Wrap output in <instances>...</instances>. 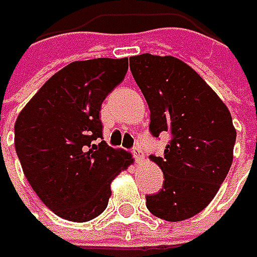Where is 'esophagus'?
<instances>
[{
    "mask_svg": "<svg viewBox=\"0 0 257 257\" xmlns=\"http://www.w3.org/2000/svg\"><path fill=\"white\" fill-rule=\"evenodd\" d=\"M132 153H134V156H135L137 162H141V161L144 159V155H143V150H141V149L135 147V149L132 150Z\"/></svg>",
    "mask_w": 257,
    "mask_h": 257,
    "instance_id": "1",
    "label": "esophagus"
}]
</instances>
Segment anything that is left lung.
<instances>
[{
  "mask_svg": "<svg viewBox=\"0 0 257 257\" xmlns=\"http://www.w3.org/2000/svg\"><path fill=\"white\" fill-rule=\"evenodd\" d=\"M129 67L149 104L152 134L173 135L164 156H150L165 180L146 205L168 222L190 219L213 201L229 173L236 138L231 113L179 58L144 53L129 58Z\"/></svg>",
  "mask_w": 257,
  "mask_h": 257,
  "instance_id": "1",
  "label": "left lung"
}]
</instances>
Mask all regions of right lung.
Listing matches in <instances>:
<instances>
[{
    "label": "right lung",
    "mask_w": 257,
    "mask_h": 257,
    "mask_svg": "<svg viewBox=\"0 0 257 257\" xmlns=\"http://www.w3.org/2000/svg\"><path fill=\"white\" fill-rule=\"evenodd\" d=\"M128 58L76 61L49 78L15 123V147L34 192L56 216L71 222L98 217L111 181L134 162L107 146L99 111L125 78Z\"/></svg>",
    "instance_id": "1"
}]
</instances>
